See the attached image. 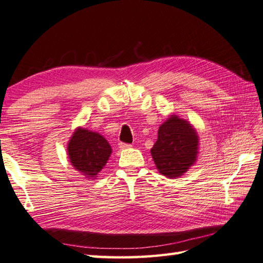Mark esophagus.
<instances>
[{
    "mask_svg": "<svg viewBox=\"0 0 263 263\" xmlns=\"http://www.w3.org/2000/svg\"><path fill=\"white\" fill-rule=\"evenodd\" d=\"M129 147H132V145L130 144H127V143H119V148H121V149H125V148H129Z\"/></svg>",
    "mask_w": 263,
    "mask_h": 263,
    "instance_id": "34e87169",
    "label": "esophagus"
}]
</instances>
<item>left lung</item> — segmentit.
I'll use <instances>...</instances> for the list:
<instances>
[{
  "mask_svg": "<svg viewBox=\"0 0 263 263\" xmlns=\"http://www.w3.org/2000/svg\"><path fill=\"white\" fill-rule=\"evenodd\" d=\"M197 149L198 136L194 128L185 120L171 116L160 126L151 154L160 173L178 178L194 164Z\"/></svg>",
  "mask_w": 263,
  "mask_h": 263,
  "instance_id": "8db88e82",
  "label": "left lung"
}]
</instances>
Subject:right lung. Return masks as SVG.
I'll return each instance as SVG.
<instances>
[{"label": "right lung", "mask_w": 263, "mask_h": 263, "mask_svg": "<svg viewBox=\"0 0 263 263\" xmlns=\"http://www.w3.org/2000/svg\"><path fill=\"white\" fill-rule=\"evenodd\" d=\"M67 152L69 161L78 171L87 178H95L106 165L111 146L100 134L79 128L68 143Z\"/></svg>", "instance_id": "add662e5"}]
</instances>
